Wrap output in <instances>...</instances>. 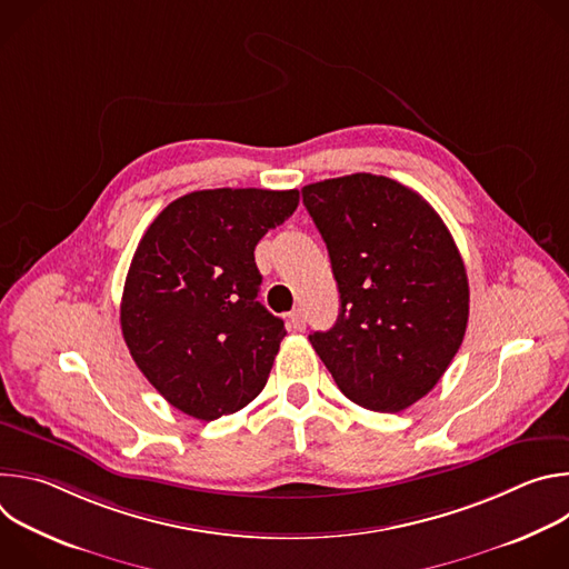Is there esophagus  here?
Wrapping results in <instances>:
<instances>
[{
  "label": "esophagus",
  "instance_id": "1",
  "mask_svg": "<svg viewBox=\"0 0 569 569\" xmlns=\"http://www.w3.org/2000/svg\"><path fill=\"white\" fill-rule=\"evenodd\" d=\"M288 321H290V327L295 331H303L306 329V315H303L301 308H295L292 312H288Z\"/></svg>",
  "mask_w": 569,
  "mask_h": 569
}]
</instances>
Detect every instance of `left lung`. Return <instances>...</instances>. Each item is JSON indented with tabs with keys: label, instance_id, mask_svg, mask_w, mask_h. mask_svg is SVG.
Here are the masks:
<instances>
[{
	"label": "left lung",
	"instance_id": "1",
	"mask_svg": "<svg viewBox=\"0 0 569 569\" xmlns=\"http://www.w3.org/2000/svg\"><path fill=\"white\" fill-rule=\"evenodd\" d=\"M331 257L340 315L312 349L340 391L373 412L423 398L459 351L468 277L439 213L396 180L356 173L301 189Z\"/></svg>",
	"mask_w": 569,
	"mask_h": 569
}]
</instances>
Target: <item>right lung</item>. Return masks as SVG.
I'll return each mask as SVG.
<instances>
[{
	"label": "right lung",
	"instance_id": "right-lung-1",
	"mask_svg": "<svg viewBox=\"0 0 569 569\" xmlns=\"http://www.w3.org/2000/svg\"><path fill=\"white\" fill-rule=\"evenodd\" d=\"M297 204V189L193 191L141 236L121 331L141 373L180 412L213 421L266 387L286 329L257 301L254 248Z\"/></svg>",
	"mask_w": 569,
	"mask_h": 569
}]
</instances>
